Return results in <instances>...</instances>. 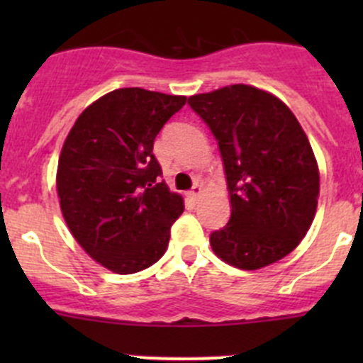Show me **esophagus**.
Instances as JSON below:
<instances>
[{"instance_id":"obj_1","label":"esophagus","mask_w":363,"mask_h":363,"mask_svg":"<svg viewBox=\"0 0 363 363\" xmlns=\"http://www.w3.org/2000/svg\"><path fill=\"white\" fill-rule=\"evenodd\" d=\"M200 193H202V184L196 182V184L191 188V191H189V196H191V199H196V196H200Z\"/></svg>"}]
</instances>
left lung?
Instances as JSON below:
<instances>
[{"label": "left lung", "mask_w": 363, "mask_h": 363, "mask_svg": "<svg viewBox=\"0 0 363 363\" xmlns=\"http://www.w3.org/2000/svg\"><path fill=\"white\" fill-rule=\"evenodd\" d=\"M218 140L232 216L211 233L223 262L256 270L290 255L318 207L320 172L294 112L274 94L233 84L188 98Z\"/></svg>", "instance_id": "obj_1"}]
</instances>
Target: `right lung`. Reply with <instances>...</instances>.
<instances>
[{
    "instance_id": "add662e5",
    "label": "right lung",
    "mask_w": 363,
    "mask_h": 363,
    "mask_svg": "<svg viewBox=\"0 0 363 363\" xmlns=\"http://www.w3.org/2000/svg\"><path fill=\"white\" fill-rule=\"evenodd\" d=\"M186 96L124 87L79 116L57 163V195L77 242L117 274H133L164 255L182 214L181 195L161 181L156 135Z\"/></svg>"
}]
</instances>
